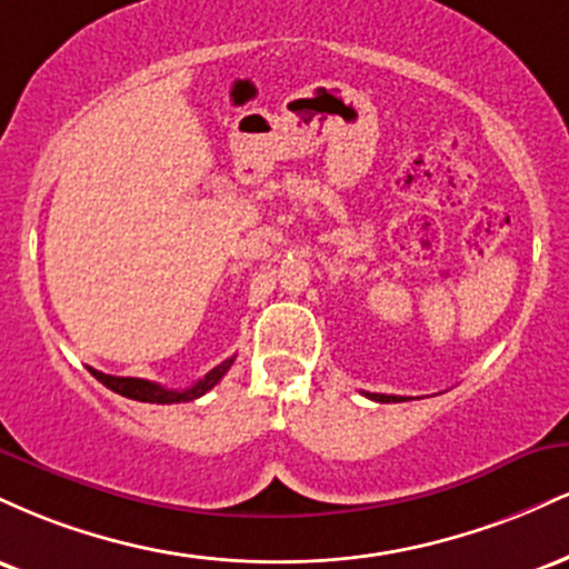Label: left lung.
Returning a JSON list of instances; mask_svg holds the SVG:
<instances>
[{
    "label": "left lung",
    "mask_w": 569,
    "mask_h": 569,
    "mask_svg": "<svg viewBox=\"0 0 569 569\" xmlns=\"http://www.w3.org/2000/svg\"><path fill=\"white\" fill-rule=\"evenodd\" d=\"M371 401H380V403H390V401H407L403 396H385V393H367Z\"/></svg>",
    "instance_id": "left-lung-1"
}]
</instances>
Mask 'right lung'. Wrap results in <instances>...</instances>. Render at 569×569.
<instances>
[{
	"label": "right lung",
	"mask_w": 569,
	"mask_h": 569,
	"mask_svg": "<svg viewBox=\"0 0 569 569\" xmlns=\"http://www.w3.org/2000/svg\"><path fill=\"white\" fill-rule=\"evenodd\" d=\"M234 358H227L224 363H219L217 369L208 371L202 380H198L194 385H189L184 390H171V388H162L158 382H149V380H139V377H114V375H103V371L90 369V375L96 377L98 382L107 385L109 390L114 393L133 398V401H143V403H181V401H194V398L206 396L208 390L217 385L221 377L227 375V369L232 367Z\"/></svg>",
	"instance_id": "obj_1"
}]
</instances>
